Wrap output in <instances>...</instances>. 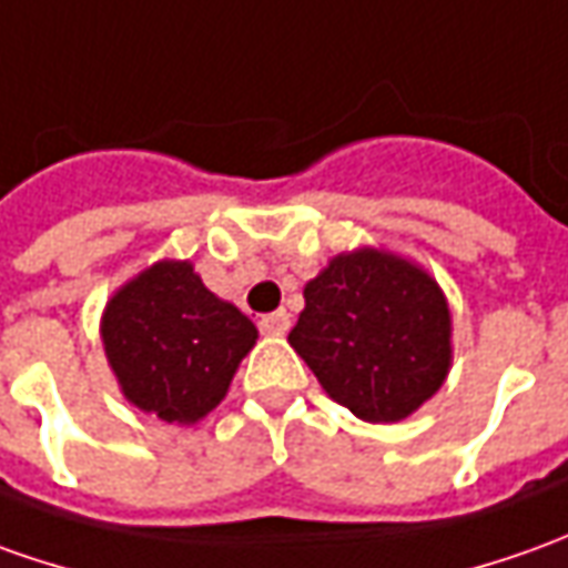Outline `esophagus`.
<instances>
[{
  "label": "esophagus",
  "mask_w": 568,
  "mask_h": 568,
  "mask_svg": "<svg viewBox=\"0 0 568 568\" xmlns=\"http://www.w3.org/2000/svg\"><path fill=\"white\" fill-rule=\"evenodd\" d=\"M257 326H261V333L267 335H283L288 329V314L285 311H273V314H264L257 320Z\"/></svg>",
  "instance_id": "1"
}]
</instances>
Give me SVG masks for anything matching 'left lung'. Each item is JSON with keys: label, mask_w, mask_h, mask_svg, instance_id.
I'll return each instance as SVG.
<instances>
[{"label": "left lung", "mask_w": 568, "mask_h": 568, "mask_svg": "<svg viewBox=\"0 0 568 568\" xmlns=\"http://www.w3.org/2000/svg\"><path fill=\"white\" fill-rule=\"evenodd\" d=\"M288 342L351 414L397 423L445 382L450 311L429 273L364 248L307 283Z\"/></svg>", "instance_id": "left-lung-1"}]
</instances>
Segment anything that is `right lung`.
Returning <instances> with one entry per match:
<instances>
[{
  "label": "right lung",
  "instance_id": "obj_1",
  "mask_svg": "<svg viewBox=\"0 0 568 568\" xmlns=\"http://www.w3.org/2000/svg\"><path fill=\"white\" fill-rule=\"evenodd\" d=\"M102 338L123 395L164 423H195L214 410L257 329L220 301L192 264L161 261L111 298Z\"/></svg>",
  "mask_w": 568,
  "mask_h": 568
}]
</instances>
